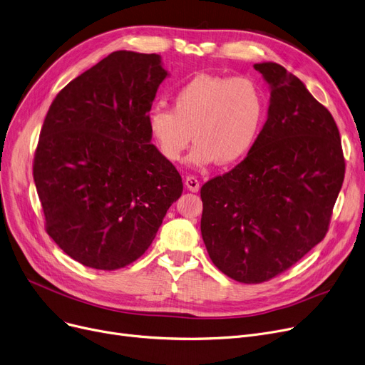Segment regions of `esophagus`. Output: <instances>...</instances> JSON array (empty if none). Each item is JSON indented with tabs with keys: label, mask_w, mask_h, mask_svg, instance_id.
Here are the masks:
<instances>
[{
	"label": "esophagus",
	"mask_w": 365,
	"mask_h": 365,
	"mask_svg": "<svg viewBox=\"0 0 365 365\" xmlns=\"http://www.w3.org/2000/svg\"><path fill=\"white\" fill-rule=\"evenodd\" d=\"M185 185H186V187L189 189V191H192V192H198L200 191V182H198V179L195 176H187L186 180H185Z\"/></svg>",
	"instance_id": "34e87169"
}]
</instances>
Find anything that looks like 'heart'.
Segmentation results:
<instances>
[{
    "instance_id": "obj_1",
    "label": "heart",
    "mask_w": 365,
    "mask_h": 365,
    "mask_svg": "<svg viewBox=\"0 0 365 365\" xmlns=\"http://www.w3.org/2000/svg\"><path fill=\"white\" fill-rule=\"evenodd\" d=\"M265 110V93L253 78L200 74L176 91L173 108L149 110L148 128L170 163H178L194 140L189 163L232 165L257 143Z\"/></svg>"
}]
</instances>
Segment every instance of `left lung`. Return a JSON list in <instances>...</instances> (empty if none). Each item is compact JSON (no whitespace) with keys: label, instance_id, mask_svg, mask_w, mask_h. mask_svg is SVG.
<instances>
[{"label":"left lung","instance_id":"left-lung-1","mask_svg":"<svg viewBox=\"0 0 365 365\" xmlns=\"http://www.w3.org/2000/svg\"><path fill=\"white\" fill-rule=\"evenodd\" d=\"M272 88L257 143L201 187V235L219 270L242 283L287 272L324 240L344 180L334 118L276 62L255 64Z\"/></svg>","mask_w":365,"mask_h":365}]
</instances>
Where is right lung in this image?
Returning <instances> with one entry per match:
<instances>
[{
	"instance_id": "right-lung-1",
	"label": "right lung",
	"mask_w": 365,
	"mask_h": 365,
	"mask_svg": "<svg viewBox=\"0 0 365 365\" xmlns=\"http://www.w3.org/2000/svg\"><path fill=\"white\" fill-rule=\"evenodd\" d=\"M165 77L160 55L118 51L61 89L46 115L33 164L44 228L86 267L138 259L182 195L148 128Z\"/></svg>"
}]
</instances>
